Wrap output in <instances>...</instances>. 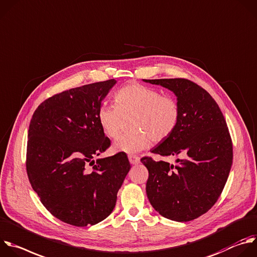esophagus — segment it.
Segmentation results:
<instances>
[{"label": "esophagus", "instance_id": "esophagus-1", "mask_svg": "<svg viewBox=\"0 0 257 257\" xmlns=\"http://www.w3.org/2000/svg\"><path fill=\"white\" fill-rule=\"evenodd\" d=\"M128 161L131 164L133 165H136V164H139L140 163V158L136 155H130L128 156Z\"/></svg>", "mask_w": 257, "mask_h": 257}]
</instances>
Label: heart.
I'll use <instances>...</instances> for the list:
<instances>
[{
    "mask_svg": "<svg viewBox=\"0 0 257 257\" xmlns=\"http://www.w3.org/2000/svg\"><path fill=\"white\" fill-rule=\"evenodd\" d=\"M115 103H103L98 109V121L104 134L116 139L121 131L124 116H132L131 127L114 144V150L137 153L145 150L151 142L160 143L176 130L181 115L179 101L170 95L149 86L131 83L115 94Z\"/></svg>",
    "mask_w": 257,
    "mask_h": 257,
    "instance_id": "b5f03b06",
    "label": "heart"
}]
</instances>
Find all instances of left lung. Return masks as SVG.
<instances>
[{
    "mask_svg": "<svg viewBox=\"0 0 257 257\" xmlns=\"http://www.w3.org/2000/svg\"><path fill=\"white\" fill-rule=\"evenodd\" d=\"M171 91L181 115L174 133L151 152L176 165L143 157L149 171L148 198L161 216L188 222L206 214L220 197L233 162V144L225 117L214 98L194 82L183 79L144 80Z\"/></svg>",
    "mask_w": 257,
    "mask_h": 257,
    "instance_id": "obj_1",
    "label": "left lung"
}]
</instances>
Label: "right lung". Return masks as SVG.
Here are the masks:
<instances>
[{
	"label": "right lung",
	"mask_w": 257,
	"mask_h": 257,
	"mask_svg": "<svg viewBox=\"0 0 257 257\" xmlns=\"http://www.w3.org/2000/svg\"><path fill=\"white\" fill-rule=\"evenodd\" d=\"M115 83L110 79L51 96L36 108L29 124L30 184L51 215L76 227L95 225L111 214L131 169L123 152L93 160L110 147L98 109Z\"/></svg>",
	"instance_id": "1"
}]
</instances>
